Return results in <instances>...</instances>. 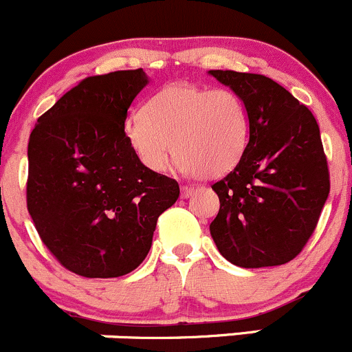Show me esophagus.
Wrapping results in <instances>:
<instances>
[{"instance_id": "esophagus-1", "label": "esophagus", "mask_w": 352, "mask_h": 352, "mask_svg": "<svg viewBox=\"0 0 352 352\" xmlns=\"http://www.w3.org/2000/svg\"><path fill=\"white\" fill-rule=\"evenodd\" d=\"M195 193L193 186H181V198H188Z\"/></svg>"}]
</instances>
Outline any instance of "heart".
<instances>
[{
  "instance_id": "b5f03b06",
  "label": "heart",
  "mask_w": 352,
  "mask_h": 352,
  "mask_svg": "<svg viewBox=\"0 0 352 352\" xmlns=\"http://www.w3.org/2000/svg\"><path fill=\"white\" fill-rule=\"evenodd\" d=\"M124 140L148 171L162 173L169 157L200 179H217L238 166L250 138L245 100L231 89L171 83L131 114Z\"/></svg>"
}]
</instances>
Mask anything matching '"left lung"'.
I'll return each mask as SVG.
<instances>
[{
    "label": "left lung",
    "instance_id": "obj_1",
    "mask_svg": "<svg viewBox=\"0 0 352 352\" xmlns=\"http://www.w3.org/2000/svg\"><path fill=\"white\" fill-rule=\"evenodd\" d=\"M208 75L239 94L250 114L241 161L212 184L221 201L212 239L226 260L243 269L283 265L305 248L329 197L318 123L269 76L232 69Z\"/></svg>",
    "mask_w": 352,
    "mask_h": 352
}]
</instances>
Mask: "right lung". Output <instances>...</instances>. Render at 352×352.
<instances>
[{
	"label": "right lung",
	"instance_id": "add662e5",
	"mask_svg": "<svg viewBox=\"0 0 352 352\" xmlns=\"http://www.w3.org/2000/svg\"><path fill=\"white\" fill-rule=\"evenodd\" d=\"M147 83L142 68L89 76L30 133L27 208L47 250L82 277L137 269L179 197L177 181L144 168L124 140L128 107Z\"/></svg>",
	"mask_w": 352,
	"mask_h": 352
}]
</instances>
